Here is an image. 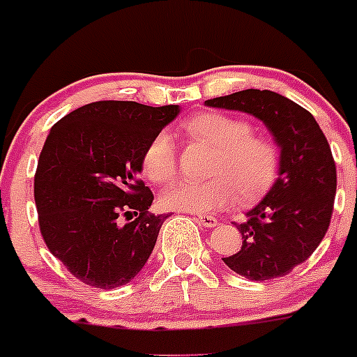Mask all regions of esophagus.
Instances as JSON below:
<instances>
[{"label":"esophagus","instance_id":"obj_1","mask_svg":"<svg viewBox=\"0 0 357 357\" xmlns=\"http://www.w3.org/2000/svg\"><path fill=\"white\" fill-rule=\"evenodd\" d=\"M197 221H199L202 226H207V228H214V226H218V225H219L218 219H215L214 215H211V214H202V215H197Z\"/></svg>","mask_w":357,"mask_h":357}]
</instances>
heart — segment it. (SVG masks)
Returning <instances> with one entry per match:
<instances>
[{"instance_id":"heart-1","label":"heart","mask_w":357,"mask_h":357,"mask_svg":"<svg viewBox=\"0 0 357 357\" xmlns=\"http://www.w3.org/2000/svg\"><path fill=\"white\" fill-rule=\"evenodd\" d=\"M195 142L212 146L205 181H178L162 195V205L174 211L208 212L231 205L254 204L276 183L282 165L280 149L268 136L255 135L245 119L222 112H199L183 122ZM143 172L158 185L172 181L178 171L174 143L165 131L150 139L142 157Z\"/></svg>"}]
</instances>
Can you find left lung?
<instances>
[{
    "label": "left lung",
    "mask_w": 357,
    "mask_h": 357,
    "mask_svg": "<svg viewBox=\"0 0 357 357\" xmlns=\"http://www.w3.org/2000/svg\"><path fill=\"white\" fill-rule=\"evenodd\" d=\"M205 105L261 119L282 149L278 179L236 226L242 248L222 261L254 282L289 275L311 257L332 221L337 169L326 136L311 112L268 89H243Z\"/></svg>",
    "instance_id": "left-lung-1"
}]
</instances>
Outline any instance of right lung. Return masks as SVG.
I'll list each match as a JSON object with an SVG mask.
<instances>
[{
    "mask_svg": "<svg viewBox=\"0 0 357 357\" xmlns=\"http://www.w3.org/2000/svg\"><path fill=\"white\" fill-rule=\"evenodd\" d=\"M178 105L93 102L60 119L39 153L34 200L48 250L95 289L131 282L167 215L149 212L153 193L138 178L142 157Z\"/></svg>",
    "mask_w": 357,
    "mask_h": 357,
    "instance_id": "add662e5",
    "label": "right lung"
}]
</instances>
